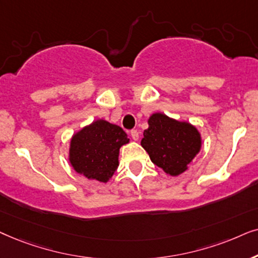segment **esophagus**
I'll return each instance as SVG.
<instances>
[{
  "label": "esophagus",
  "instance_id": "34e87169",
  "mask_svg": "<svg viewBox=\"0 0 258 258\" xmlns=\"http://www.w3.org/2000/svg\"><path fill=\"white\" fill-rule=\"evenodd\" d=\"M131 137H132L133 140H136V142H137V140L139 139V132L137 131V130H132V131H131Z\"/></svg>",
  "mask_w": 258,
  "mask_h": 258
}]
</instances>
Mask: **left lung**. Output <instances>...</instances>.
<instances>
[{
  "instance_id": "obj_1",
  "label": "left lung",
  "mask_w": 258,
  "mask_h": 258,
  "mask_svg": "<svg viewBox=\"0 0 258 258\" xmlns=\"http://www.w3.org/2000/svg\"><path fill=\"white\" fill-rule=\"evenodd\" d=\"M144 131L142 146L153 164L170 176H179L202 147L201 133L194 125L154 113Z\"/></svg>"
}]
</instances>
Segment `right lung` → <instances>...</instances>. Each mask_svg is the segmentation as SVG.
I'll use <instances>...</instances> for the list:
<instances>
[{
    "label": "right lung",
    "instance_id": "obj_1",
    "mask_svg": "<svg viewBox=\"0 0 258 258\" xmlns=\"http://www.w3.org/2000/svg\"><path fill=\"white\" fill-rule=\"evenodd\" d=\"M130 142L121 127L95 120L72 137L70 163L88 179L107 183L119 166V150Z\"/></svg>",
    "mask_w": 258,
    "mask_h": 258
}]
</instances>
